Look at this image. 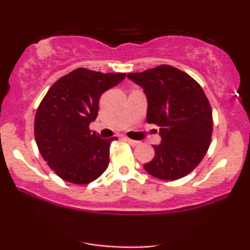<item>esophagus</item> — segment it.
Segmentation results:
<instances>
[{
	"label": "esophagus",
	"mask_w": 250,
	"mask_h": 250,
	"mask_svg": "<svg viewBox=\"0 0 250 250\" xmlns=\"http://www.w3.org/2000/svg\"><path fill=\"white\" fill-rule=\"evenodd\" d=\"M125 141H127L129 145L130 146H137V145H140V142L139 141H135V140H130V139H128V137H125Z\"/></svg>",
	"instance_id": "obj_1"
}]
</instances>
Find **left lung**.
Here are the masks:
<instances>
[{
    "label": "left lung",
    "instance_id": "obj_1",
    "mask_svg": "<svg viewBox=\"0 0 250 250\" xmlns=\"http://www.w3.org/2000/svg\"><path fill=\"white\" fill-rule=\"evenodd\" d=\"M147 97V122L159 125L161 143L143 168L156 179L177 180L202 161L210 145L213 115L200 84L171 65L128 74Z\"/></svg>",
    "mask_w": 250,
    "mask_h": 250
}]
</instances>
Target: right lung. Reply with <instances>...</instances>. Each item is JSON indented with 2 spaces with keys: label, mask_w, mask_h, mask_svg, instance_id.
Listing matches in <instances>:
<instances>
[{
  "label": "right lung",
  "mask_w": 250,
  "mask_h": 250,
  "mask_svg": "<svg viewBox=\"0 0 250 250\" xmlns=\"http://www.w3.org/2000/svg\"><path fill=\"white\" fill-rule=\"evenodd\" d=\"M125 77V73L79 69L51 85L35 115V140L40 153L61 179L87 185L109 165V149L116 137L101 139L89 129L99 113L100 97Z\"/></svg>",
  "instance_id": "add662e5"
}]
</instances>
